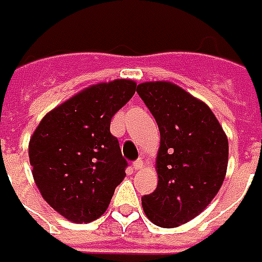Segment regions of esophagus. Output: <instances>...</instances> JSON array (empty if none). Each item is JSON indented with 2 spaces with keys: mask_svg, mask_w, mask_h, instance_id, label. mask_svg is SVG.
I'll return each instance as SVG.
<instances>
[{
  "mask_svg": "<svg viewBox=\"0 0 262 262\" xmlns=\"http://www.w3.org/2000/svg\"><path fill=\"white\" fill-rule=\"evenodd\" d=\"M142 166H144V162H142L141 159H137V161L133 162V168H134V169H141Z\"/></svg>",
  "mask_w": 262,
  "mask_h": 262,
  "instance_id": "obj_1",
  "label": "esophagus"
}]
</instances>
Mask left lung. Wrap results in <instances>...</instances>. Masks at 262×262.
Returning <instances> with one entry per match:
<instances>
[{
    "label": "left lung",
    "instance_id": "obj_1",
    "mask_svg": "<svg viewBox=\"0 0 262 262\" xmlns=\"http://www.w3.org/2000/svg\"><path fill=\"white\" fill-rule=\"evenodd\" d=\"M161 134L158 186L142 198L146 217L159 227L187 223L205 210L223 185L229 141L207 105L169 81L137 87Z\"/></svg>",
    "mask_w": 262,
    "mask_h": 262
}]
</instances>
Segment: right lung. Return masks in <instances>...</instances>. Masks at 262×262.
Here are the masks:
<instances>
[{
	"mask_svg": "<svg viewBox=\"0 0 262 262\" xmlns=\"http://www.w3.org/2000/svg\"><path fill=\"white\" fill-rule=\"evenodd\" d=\"M135 89L125 79L87 87L49 111L31 137L35 183L48 205L70 222L98 219L125 176L128 164L110 124Z\"/></svg>",
	"mask_w": 262,
	"mask_h": 262,
	"instance_id": "right-lung-1",
	"label": "right lung"
}]
</instances>
